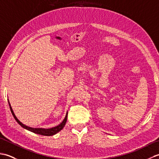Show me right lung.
<instances>
[{"mask_svg":"<svg viewBox=\"0 0 159 159\" xmlns=\"http://www.w3.org/2000/svg\"><path fill=\"white\" fill-rule=\"evenodd\" d=\"M8 102L9 104V107H10V110H11V112L13 115V117H14V119L16 120V121L18 122L20 126H21L22 128H25V129L28 130L31 132H33V133H36V134H41V135H43V136H52L54 135V134H57V133H59L60 130H61L63 127L65 126L66 123L67 121V113H66V116L64 118V120H63V121L58 126H57L55 127H53L51 128H31V127H29L27 126H26V125L23 124L22 122H20V121L18 120V118L16 117V116H15L14 113H13V111L12 109V108L11 107V104L9 103V101L8 100Z\"/></svg>","mask_w":159,"mask_h":159,"instance_id":"1","label":"right lung"}]
</instances>
